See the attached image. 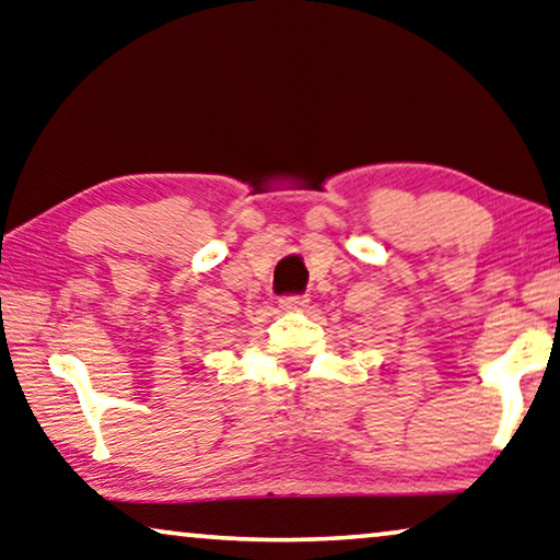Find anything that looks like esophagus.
Instances as JSON below:
<instances>
[{
	"label": "esophagus",
	"mask_w": 560,
	"mask_h": 560,
	"mask_svg": "<svg viewBox=\"0 0 560 560\" xmlns=\"http://www.w3.org/2000/svg\"><path fill=\"white\" fill-rule=\"evenodd\" d=\"M279 304H281V308L296 312V308H304L308 304V296L306 294H289V296H281Z\"/></svg>",
	"instance_id": "1"
}]
</instances>
